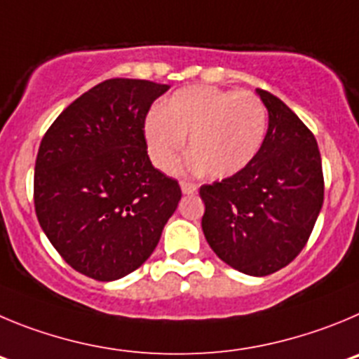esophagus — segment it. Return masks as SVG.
Listing matches in <instances>:
<instances>
[{
    "mask_svg": "<svg viewBox=\"0 0 359 359\" xmlns=\"http://www.w3.org/2000/svg\"><path fill=\"white\" fill-rule=\"evenodd\" d=\"M180 189H182L184 195H193V193L198 191V186L195 182H186V180H182L180 182Z\"/></svg>",
    "mask_w": 359,
    "mask_h": 359,
    "instance_id": "obj_1",
    "label": "esophagus"
}]
</instances>
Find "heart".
I'll use <instances>...</instances> for the list:
<instances>
[{
	"instance_id": "obj_1",
	"label": "heart",
	"mask_w": 359,
	"mask_h": 359,
	"mask_svg": "<svg viewBox=\"0 0 359 359\" xmlns=\"http://www.w3.org/2000/svg\"><path fill=\"white\" fill-rule=\"evenodd\" d=\"M268 112L259 96L212 86L184 87L144 119L148 154L159 170H177L187 148L189 166L211 179L240 173L257 156Z\"/></svg>"
}]
</instances>
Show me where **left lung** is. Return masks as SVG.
Masks as SVG:
<instances>
[{"label":"left lung","instance_id":"obj_1","mask_svg":"<svg viewBox=\"0 0 359 359\" xmlns=\"http://www.w3.org/2000/svg\"><path fill=\"white\" fill-rule=\"evenodd\" d=\"M256 93L268 111L257 156L240 173L200 187V196L212 252L238 272L264 277L304 248L324 203V175L309 128L277 96Z\"/></svg>","mask_w":359,"mask_h":359}]
</instances>
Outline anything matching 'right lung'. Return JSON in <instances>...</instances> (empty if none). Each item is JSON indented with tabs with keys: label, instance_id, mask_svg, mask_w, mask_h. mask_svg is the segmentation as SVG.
Segmentation results:
<instances>
[{
	"label": "right lung",
	"instance_id": "add662e5",
	"mask_svg": "<svg viewBox=\"0 0 359 359\" xmlns=\"http://www.w3.org/2000/svg\"><path fill=\"white\" fill-rule=\"evenodd\" d=\"M168 89L150 80H105L64 109L41 141L37 219L83 276L116 280L137 270L179 205V182L151 166L143 132L148 109Z\"/></svg>",
	"mask_w": 359,
	"mask_h": 359
}]
</instances>
